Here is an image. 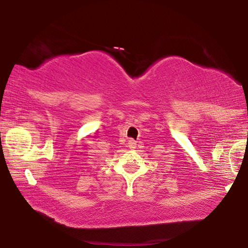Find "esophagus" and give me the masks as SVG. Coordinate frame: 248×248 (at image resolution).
Segmentation results:
<instances>
[{"mask_svg":"<svg viewBox=\"0 0 248 248\" xmlns=\"http://www.w3.org/2000/svg\"><path fill=\"white\" fill-rule=\"evenodd\" d=\"M128 144H129V148L130 149H136L137 143H136V141H134V140H129L128 141Z\"/></svg>","mask_w":248,"mask_h":248,"instance_id":"34e87169","label":"esophagus"}]
</instances>
